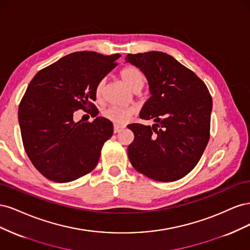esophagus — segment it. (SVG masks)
<instances>
[{
    "label": "esophagus",
    "mask_w": 250,
    "mask_h": 250,
    "mask_svg": "<svg viewBox=\"0 0 250 250\" xmlns=\"http://www.w3.org/2000/svg\"><path fill=\"white\" fill-rule=\"evenodd\" d=\"M124 128H125V126H123V125H118V124H116L115 126H113V132L118 133V132H120L122 129H124Z\"/></svg>",
    "instance_id": "34e87169"
}]
</instances>
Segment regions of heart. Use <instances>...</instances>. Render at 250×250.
<instances>
[{"label":"heart","mask_w":250,"mask_h":250,"mask_svg":"<svg viewBox=\"0 0 250 250\" xmlns=\"http://www.w3.org/2000/svg\"><path fill=\"white\" fill-rule=\"evenodd\" d=\"M120 77L125 83V85L132 92L138 93L143 88L145 83V77L143 73L137 67L128 65L120 72ZM104 89V81H100L96 87L97 98H101ZM134 110L132 108L111 106L104 111V117L115 124H126L133 116Z\"/></svg>","instance_id":"1"}]
</instances>
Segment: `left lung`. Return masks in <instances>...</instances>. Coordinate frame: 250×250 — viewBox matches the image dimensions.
<instances>
[{"instance_id": "obj_1", "label": "left lung", "mask_w": 250, "mask_h": 250, "mask_svg": "<svg viewBox=\"0 0 250 250\" xmlns=\"http://www.w3.org/2000/svg\"><path fill=\"white\" fill-rule=\"evenodd\" d=\"M146 76L151 97L140 118L152 127L128 126L134 133L128 146L133 168L156 181L178 180L198 164L209 139L213 101L204 82L175 58L151 51L125 58Z\"/></svg>"}]
</instances>
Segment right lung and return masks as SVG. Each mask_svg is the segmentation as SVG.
Instances as JSON below:
<instances>
[{
    "label": "right lung",
    "instance_id": "right-lung-1",
    "mask_svg": "<svg viewBox=\"0 0 250 250\" xmlns=\"http://www.w3.org/2000/svg\"><path fill=\"white\" fill-rule=\"evenodd\" d=\"M120 54L75 52L37 73L19 107V123L30 161L44 177L69 183L89 173L113 132L108 119L74 121V112L98 109L96 87L117 65ZM99 113V111H98Z\"/></svg>",
    "mask_w": 250,
    "mask_h": 250
}]
</instances>
